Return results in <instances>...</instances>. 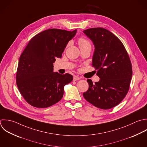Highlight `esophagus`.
Instances as JSON below:
<instances>
[{
  "mask_svg": "<svg viewBox=\"0 0 147 147\" xmlns=\"http://www.w3.org/2000/svg\"><path fill=\"white\" fill-rule=\"evenodd\" d=\"M80 79V78L79 77H78V76H74V77H73V80L74 81H78Z\"/></svg>",
  "mask_w": 147,
  "mask_h": 147,
  "instance_id": "obj_1",
  "label": "esophagus"
}]
</instances>
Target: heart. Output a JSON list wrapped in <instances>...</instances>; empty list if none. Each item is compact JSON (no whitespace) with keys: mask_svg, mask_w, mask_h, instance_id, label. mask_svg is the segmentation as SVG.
<instances>
[{"mask_svg":"<svg viewBox=\"0 0 147 147\" xmlns=\"http://www.w3.org/2000/svg\"><path fill=\"white\" fill-rule=\"evenodd\" d=\"M78 44H79L80 48L86 47H91V45H90V43H89V42L88 40H87L86 39L82 38L79 39Z\"/></svg>","mask_w":147,"mask_h":147,"instance_id":"b5f03b06","label":"heart"}]
</instances>
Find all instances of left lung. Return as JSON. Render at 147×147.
Here are the masks:
<instances>
[{
  "instance_id": "left-lung-1",
  "label": "left lung",
  "mask_w": 147,
  "mask_h": 147,
  "mask_svg": "<svg viewBox=\"0 0 147 147\" xmlns=\"http://www.w3.org/2000/svg\"><path fill=\"white\" fill-rule=\"evenodd\" d=\"M94 46L92 66L100 80L93 83L88 80L89 87L83 93L85 100L102 109L117 106L127 95L132 76L129 55L121 40L104 28L83 31Z\"/></svg>"
}]
</instances>
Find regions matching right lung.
Segmentation results:
<instances>
[{
	"label": "right lung",
	"instance_id": "obj_1",
	"mask_svg": "<svg viewBox=\"0 0 147 147\" xmlns=\"http://www.w3.org/2000/svg\"><path fill=\"white\" fill-rule=\"evenodd\" d=\"M77 30L68 31L48 29L34 36L21 54L16 76V85L25 100L39 108L49 107L59 101L64 86L73 77L54 72L53 63L62 54Z\"/></svg>",
	"mask_w": 147,
	"mask_h": 147
}]
</instances>
